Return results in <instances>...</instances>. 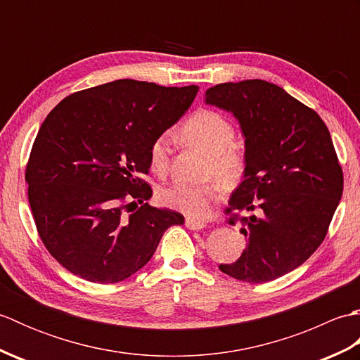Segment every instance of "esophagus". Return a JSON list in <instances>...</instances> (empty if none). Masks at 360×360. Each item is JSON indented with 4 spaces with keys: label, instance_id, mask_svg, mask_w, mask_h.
<instances>
[{
    "label": "esophagus",
    "instance_id": "1",
    "mask_svg": "<svg viewBox=\"0 0 360 360\" xmlns=\"http://www.w3.org/2000/svg\"><path fill=\"white\" fill-rule=\"evenodd\" d=\"M186 227L190 229V231H201V229L205 227L202 221H196L193 218H186Z\"/></svg>",
    "mask_w": 360,
    "mask_h": 360
}]
</instances>
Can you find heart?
Here are the masks:
<instances>
[{
	"label": "heart",
	"instance_id": "obj_1",
	"mask_svg": "<svg viewBox=\"0 0 360 360\" xmlns=\"http://www.w3.org/2000/svg\"><path fill=\"white\" fill-rule=\"evenodd\" d=\"M181 136L188 145L207 156L204 184H188L176 181L159 190L158 198L167 207L178 210L192 218L210 215L213 205L219 200L221 186L232 188L243 179L246 172V151L233 142L235 128L231 120L213 110H198L181 128ZM150 164L158 173L168 168V139L159 136L150 147ZM217 179V181H213Z\"/></svg>",
	"mask_w": 360,
	"mask_h": 360
}]
</instances>
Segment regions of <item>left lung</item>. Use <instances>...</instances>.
Masks as SVG:
<instances>
[{
    "instance_id": "8db88e82",
    "label": "left lung",
    "mask_w": 360,
    "mask_h": 360,
    "mask_svg": "<svg viewBox=\"0 0 360 360\" xmlns=\"http://www.w3.org/2000/svg\"><path fill=\"white\" fill-rule=\"evenodd\" d=\"M205 103L232 112L244 137L246 172L227 212L258 210L240 219L241 257L219 269L248 283L283 277L322 244L342 198L331 134L314 110L264 80L219 83Z\"/></svg>"
}]
</instances>
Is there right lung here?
Segmentation results:
<instances>
[{"label":"right lung","instance_id":"1","mask_svg":"<svg viewBox=\"0 0 360 360\" xmlns=\"http://www.w3.org/2000/svg\"><path fill=\"white\" fill-rule=\"evenodd\" d=\"M198 89L122 79L68 96L48 114L26 167L27 195L41 241L68 271L122 281L150 262L168 227L184 224L181 213L148 205L141 176L151 143Z\"/></svg>","mask_w":360,"mask_h":360}]
</instances>
